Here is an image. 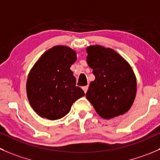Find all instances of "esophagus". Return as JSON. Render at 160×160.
Segmentation results:
<instances>
[{
	"label": "esophagus",
	"mask_w": 160,
	"mask_h": 160,
	"mask_svg": "<svg viewBox=\"0 0 160 160\" xmlns=\"http://www.w3.org/2000/svg\"><path fill=\"white\" fill-rule=\"evenodd\" d=\"M82 89H83V91H84V92L86 93L87 91H88V86H84V87H83V88H82Z\"/></svg>",
	"instance_id": "esophagus-1"
}]
</instances>
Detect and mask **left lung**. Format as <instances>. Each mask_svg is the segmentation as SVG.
Wrapping results in <instances>:
<instances>
[{"label":"left lung","instance_id":"left-lung-1","mask_svg":"<svg viewBox=\"0 0 160 160\" xmlns=\"http://www.w3.org/2000/svg\"><path fill=\"white\" fill-rule=\"evenodd\" d=\"M87 62L95 77L86 94L98 114L111 119L131 108L137 92L136 77L128 62L111 48H87Z\"/></svg>","mask_w":160,"mask_h":160}]
</instances>
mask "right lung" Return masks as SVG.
Returning <instances> with one entry per match:
<instances>
[{"mask_svg": "<svg viewBox=\"0 0 160 160\" xmlns=\"http://www.w3.org/2000/svg\"><path fill=\"white\" fill-rule=\"evenodd\" d=\"M76 52L66 46H55L46 52L29 72L26 93L30 105L40 116L55 120L62 118L84 92L76 86L70 67Z\"/></svg>", "mask_w": 160, "mask_h": 160, "instance_id": "add662e5", "label": "right lung"}]
</instances>
